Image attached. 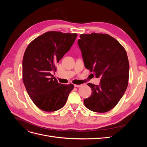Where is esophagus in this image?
<instances>
[{"instance_id": "34e87169", "label": "esophagus", "mask_w": 147, "mask_h": 147, "mask_svg": "<svg viewBox=\"0 0 147 147\" xmlns=\"http://www.w3.org/2000/svg\"><path fill=\"white\" fill-rule=\"evenodd\" d=\"M74 86H75V87H77V88H78V87H80V86H82V84H74Z\"/></svg>"}]
</instances>
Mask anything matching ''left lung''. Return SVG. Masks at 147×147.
<instances>
[{
	"mask_svg": "<svg viewBox=\"0 0 147 147\" xmlns=\"http://www.w3.org/2000/svg\"><path fill=\"white\" fill-rule=\"evenodd\" d=\"M78 44L85 67L100 78L99 85L89 83L92 94L84 100L92 112L105 113L113 109L128 85L129 64L125 49L107 34H81Z\"/></svg>",
	"mask_w": 147,
	"mask_h": 147,
	"instance_id": "left-lung-1",
	"label": "left lung"
}]
</instances>
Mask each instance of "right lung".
<instances>
[{"label":"right lung","instance_id":"right-lung-1","mask_svg":"<svg viewBox=\"0 0 147 147\" xmlns=\"http://www.w3.org/2000/svg\"><path fill=\"white\" fill-rule=\"evenodd\" d=\"M77 34L49 31L31 42L23 59V80L31 100L45 112L63 107L73 84H62L53 77L56 64L72 46Z\"/></svg>","mask_w":147,"mask_h":147}]
</instances>
